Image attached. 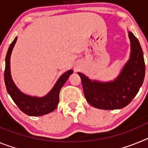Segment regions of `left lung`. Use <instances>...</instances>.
Returning <instances> with one entry per match:
<instances>
[{"mask_svg":"<svg viewBox=\"0 0 148 148\" xmlns=\"http://www.w3.org/2000/svg\"><path fill=\"white\" fill-rule=\"evenodd\" d=\"M127 32L130 41V58L114 80H91L83 73H78L82 79L84 96L94 108L121 109L130 104L142 87L145 75L143 52L133 32Z\"/></svg>","mask_w":148,"mask_h":148,"instance_id":"left-lung-1","label":"left lung"}]
</instances>
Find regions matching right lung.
<instances>
[{
    "label": "right lung",
    "mask_w": 148,
    "mask_h": 148,
    "mask_svg": "<svg viewBox=\"0 0 148 148\" xmlns=\"http://www.w3.org/2000/svg\"><path fill=\"white\" fill-rule=\"evenodd\" d=\"M17 39L18 37H15L10 44L5 60L4 81L6 90L19 109L25 114L30 116H44L48 114L55 110L57 108L59 102L60 90L66 83L70 75L73 73V70H70L63 73L55 84L52 90L44 96L38 97L23 93L13 82L10 70V58Z\"/></svg>",
    "instance_id": "1"
}]
</instances>
